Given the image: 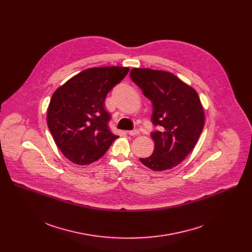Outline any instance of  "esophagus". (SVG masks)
Returning a JSON list of instances; mask_svg holds the SVG:
<instances>
[{
  "label": "esophagus",
  "mask_w": 252,
  "mask_h": 252,
  "mask_svg": "<svg viewBox=\"0 0 252 252\" xmlns=\"http://www.w3.org/2000/svg\"><path fill=\"white\" fill-rule=\"evenodd\" d=\"M128 134H129V135H132V136H134V135H137V134H139V131H138L137 129H132V130H129V131H128Z\"/></svg>",
  "instance_id": "obj_1"
}]
</instances>
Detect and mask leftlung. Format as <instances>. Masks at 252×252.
<instances>
[{
    "label": "left lung",
    "instance_id": "obj_1",
    "mask_svg": "<svg viewBox=\"0 0 252 252\" xmlns=\"http://www.w3.org/2000/svg\"><path fill=\"white\" fill-rule=\"evenodd\" d=\"M130 79L153 103V124L161 126V131L152 132L155 150L139 158L141 163L156 171L178 165L193 150L204 126L197 93L164 70L134 67Z\"/></svg>",
    "mask_w": 252,
    "mask_h": 252
}]
</instances>
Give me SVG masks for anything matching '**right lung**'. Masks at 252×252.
Returning a JSON list of instances; mask_svg holds the SVG:
<instances>
[{"instance_id": "1", "label": "right lung", "mask_w": 252, "mask_h": 252, "mask_svg": "<svg viewBox=\"0 0 252 252\" xmlns=\"http://www.w3.org/2000/svg\"><path fill=\"white\" fill-rule=\"evenodd\" d=\"M125 66L91 67L54 93L47 122L56 145L71 162L90 164L100 158L119 136L109 128L104 109L109 92L127 75Z\"/></svg>"}]
</instances>
